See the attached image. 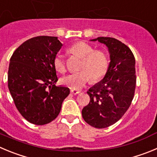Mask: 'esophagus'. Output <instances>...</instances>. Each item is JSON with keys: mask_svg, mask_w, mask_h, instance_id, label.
I'll use <instances>...</instances> for the list:
<instances>
[{"mask_svg": "<svg viewBox=\"0 0 157 157\" xmlns=\"http://www.w3.org/2000/svg\"><path fill=\"white\" fill-rule=\"evenodd\" d=\"M70 93L73 94H74V95H77V94H80V90H74V89H72V90H70Z\"/></svg>", "mask_w": 157, "mask_h": 157, "instance_id": "obj_1", "label": "esophagus"}]
</instances>
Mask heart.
<instances>
[{
  "instance_id": "obj_1",
  "label": "heart",
  "mask_w": 157,
  "mask_h": 157,
  "mask_svg": "<svg viewBox=\"0 0 157 157\" xmlns=\"http://www.w3.org/2000/svg\"><path fill=\"white\" fill-rule=\"evenodd\" d=\"M70 52L82 58L80 67L81 71L63 77L62 83L64 86L79 90L89 83L90 80L95 83L106 75L109 67V59L104 51L94 50L90 44L85 42H78L70 48ZM53 66L56 70L60 73L66 71V63L61 54L58 53L55 56Z\"/></svg>"
}]
</instances>
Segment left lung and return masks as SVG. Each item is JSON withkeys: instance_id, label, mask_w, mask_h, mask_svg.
Masks as SVG:
<instances>
[{"instance_id": "obj_1", "label": "left lung", "mask_w": 157, "mask_h": 157, "mask_svg": "<svg viewBox=\"0 0 157 157\" xmlns=\"http://www.w3.org/2000/svg\"><path fill=\"white\" fill-rule=\"evenodd\" d=\"M108 46L110 63L100 83L89 89L90 102L82 110L83 120L90 126L105 128L118 121L131 105L136 84V61L131 49L121 41L98 37Z\"/></svg>"}]
</instances>
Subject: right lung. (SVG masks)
Wrapping results in <instances>:
<instances>
[{"label": "right lung", "instance_id": "1", "mask_svg": "<svg viewBox=\"0 0 157 157\" xmlns=\"http://www.w3.org/2000/svg\"><path fill=\"white\" fill-rule=\"evenodd\" d=\"M63 44L57 37L37 36L23 42L10 59L8 85L21 115L37 125L53 121L70 89L57 87L53 59Z\"/></svg>", "mask_w": 157, "mask_h": 157}]
</instances>
